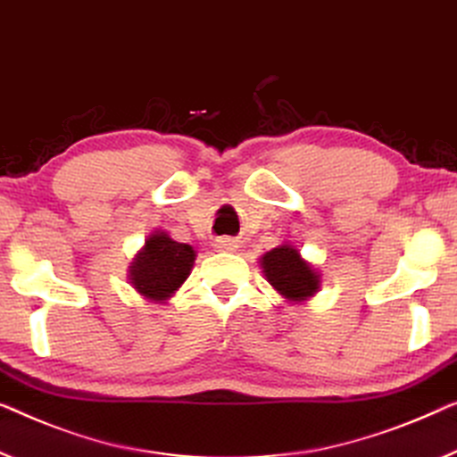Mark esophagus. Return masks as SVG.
<instances>
[{"instance_id":"obj_1","label":"esophagus","mask_w":457,"mask_h":457,"mask_svg":"<svg viewBox=\"0 0 457 457\" xmlns=\"http://www.w3.org/2000/svg\"><path fill=\"white\" fill-rule=\"evenodd\" d=\"M215 250H221V252H234L237 248V242L231 240V237H220V240H215Z\"/></svg>"}]
</instances>
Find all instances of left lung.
I'll use <instances>...</instances> for the list:
<instances>
[{"mask_svg":"<svg viewBox=\"0 0 457 457\" xmlns=\"http://www.w3.org/2000/svg\"><path fill=\"white\" fill-rule=\"evenodd\" d=\"M267 281L289 302H305L320 289V275L291 244H281L261 258Z\"/></svg>","mask_w":457,"mask_h":457,"instance_id":"8db88e82","label":"left lung"}]
</instances>
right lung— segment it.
<instances>
[{
    "label": "right lung",
    "instance_id": "add662e5",
    "mask_svg": "<svg viewBox=\"0 0 457 457\" xmlns=\"http://www.w3.org/2000/svg\"><path fill=\"white\" fill-rule=\"evenodd\" d=\"M188 244L174 242L166 231H154L129 267V281L149 302L163 303L187 281L195 262Z\"/></svg>",
    "mask_w": 457,
    "mask_h": 457
}]
</instances>
